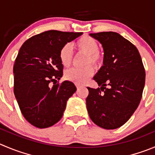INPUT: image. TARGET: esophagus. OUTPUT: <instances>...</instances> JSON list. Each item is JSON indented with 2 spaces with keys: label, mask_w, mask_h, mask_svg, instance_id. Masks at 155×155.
Masks as SVG:
<instances>
[{
  "label": "esophagus",
  "mask_w": 155,
  "mask_h": 155,
  "mask_svg": "<svg viewBox=\"0 0 155 155\" xmlns=\"http://www.w3.org/2000/svg\"><path fill=\"white\" fill-rule=\"evenodd\" d=\"M76 87H77V88H78H78H80L81 87V84H76Z\"/></svg>",
  "instance_id": "34e87169"
}]
</instances>
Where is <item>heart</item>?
Returning a JSON list of instances; mask_svg holds the SVG:
<instances>
[{"instance_id":"1","label":"heart","mask_w":155,"mask_h":155,"mask_svg":"<svg viewBox=\"0 0 155 155\" xmlns=\"http://www.w3.org/2000/svg\"><path fill=\"white\" fill-rule=\"evenodd\" d=\"M75 47L78 51L86 54L84 65L83 68H73L66 71L64 77L67 80L76 84H83L93 75L94 69L90 64L97 68L102 63L103 57L98 51L99 45L94 38L87 35H84L75 42ZM59 60L64 67H68L72 62L73 52L69 45H64L59 51Z\"/></svg>"}]
</instances>
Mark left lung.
<instances>
[{
	"instance_id": "1",
	"label": "left lung",
	"mask_w": 155,
	"mask_h": 155,
	"mask_svg": "<svg viewBox=\"0 0 155 155\" xmlns=\"http://www.w3.org/2000/svg\"><path fill=\"white\" fill-rule=\"evenodd\" d=\"M102 44L104 64L94 80L97 89L87 87V110L91 120L105 129H115L127 122L139 105L145 71L136 47L115 32L91 33Z\"/></svg>"
}]
</instances>
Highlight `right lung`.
Returning a JSON list of instances; mask_svg holds the SVG:
<instances>
[{
    "instance_id": "1",
    "label": "right lung",
    "mask_w": 155,
    "mask_h": 155,
    "mask_svg": "<svg viewBox=\"0 0 155 155\" xmlns=\"http://www.w3.org/2000/svg\"><path fill=\"white\" fill-rule=\"evenodd\" d=\"M82 34L45 31L29 38L20 48L14 65V92L23 116L35 127L45 129L58 123L76 91L73 82L54 81L63 75L60 49Z\"/></svg>"
}]
</instances>
